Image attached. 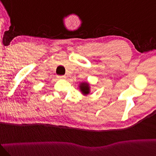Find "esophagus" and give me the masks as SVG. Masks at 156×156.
<instances>
[{
	"label": "esophagus",
	"instance_id": "esophagus-1",
	"mask_svg": "<svg viewBox=\"0 0 156 156\" xmlns=\"http://www.w3.org/2000/svg\"><path fill=\"white\" fill-rule=\"evenodd\" d=\"M57 78L61 79V80H64V79L66 78V76H64V75H59V76H57Z\"/></svg>",
	"mask_w": 156,
	"mask_h": 156
}]
</instances>
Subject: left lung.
Wrapping results in <instances>:
<instances>
[{"label": "left lung", "mask_w": 156, "mask_h": 156, "mask_svg": "<svg viewBox=\"0 0 156 156\" xmlns=\"http://www.w3.org/2000/svg\"><path fill=\"white\" fill-rule=\"evenodd\" d=\"M80 90H81V91L83 94H89V90H90V88H89L88 84L82 83L81 85H80Z\"/></svg>", "instance_id": "obj_1"}]
</instances>
